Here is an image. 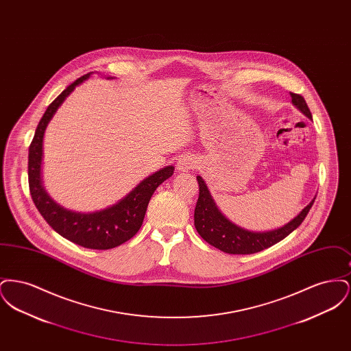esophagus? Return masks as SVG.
Here are the masks:
<instances>
[{
    "instance_id": "1",
    "label": "esophagus",
    "mask_w": 351,
    "mask_h": 351,
    "mask_svg": "<svg viewBox=\"0 0 351 351\" xmlns=\"http://www.w3.org/2000/svg\"><path fill=\"white\" fill-rule=\"evenodd\" d=\"M196 166H197V160H196V158H193L191 155H184L178 162V169L183 171V172L189 171V169H195Z\"/></svg>"
}]
</instances>
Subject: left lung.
I'll return each mask as SVG.
<instances>
[{
  "label": "left lung",
  "instance_id": "left-lung-1",
  "mask_svg": "<svg viewBox=\"0 0 351 351\" xmlns=\"http://www.w3.org/2000/svg\"><path fill=\"white\" fill-rule=\"evenodd\" d=\"M291 97L292 104L301 110L302 114L312 118V113L301 95L291 92ZM197 182L200 192L195 208V228L204 241L217 247L218 250L228 254H254L280 242L287 235H289L300 226L301 222L306 217L308 212L316 200L315 197L296 217L279 229L263 233L249 232L230 222L218 210L217 205L212 199L208 186L201 176H197Z\"/></svg>",
  "mask_w": 351,
  "mask_h": 351
}]
</instances>
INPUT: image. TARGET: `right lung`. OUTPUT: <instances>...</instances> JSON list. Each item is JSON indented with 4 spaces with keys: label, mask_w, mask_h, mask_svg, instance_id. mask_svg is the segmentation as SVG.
Returning a JSON list of instances; mask_svg holds the SVG:
<instances>
[{
    "label": "right lung",
    "mask_w": 351,
    "mask_h": 351,
    "mask_svg": "<svg viewBox=\"0 0 351 351\" xmlns=\"http://www.w3.org/2000/svg\"><path fill=\"white\" fill-rule=\"evenodd\" d=\"M90 76L86 73L67 88L51 102L39 121L32 145L29 147V186L34 204L51 228L68 241L93 250H108L125 243L142 226L147 205L155 189L172 176L173 167L167 166L156 171L138 184L133 191L117 204L93 213H77L64 209L51 199L40 179L42 146L45 130L58 108L69 93Z\"/></svg>",
    "instance_id": "add662e5"
}]
</instances>
